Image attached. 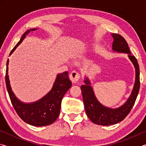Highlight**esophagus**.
Here are the masks:
<instances>
[{
	"instance_id": "1",
	"label": "esophagus",
	"mask_w": 146,
	"mask_h": 146,
	"mask_svg": "<svg viewBox=\"0 0 146 146\" xmlns=\"http://www.w3.org/2000/svg\"><path fill=\"white\" fill-rule=\"evenodd\" d=\"M80 78V73L76 71H73L70 75V78L73 83H76L79 80V78Z\"/></svg>"
}]
</instances>
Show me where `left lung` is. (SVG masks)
Listing matches in <instances>:
<instances>
[{"mask_svg": "<svg viewBox=\"0 0 146 146\" xmlns=\"http://www.w3.org/2000/svg\"><path fill=\"white\" fill-rule=\"evenodd\" d=\"M112 49L118 53L128 54V57L135 68V82L130 97L124 104L116 109L110 108L98 102L95 97L91 83L88 78L84 80L85 84L81 86V91L86 113L89 118L93 123L101 125H110L122 121L131 110L137 99L140 90V69L137 58L131 53L127 42L120 35L113 33Z\"/></svg>", "mask_w": 146, "mask_h": 146, "instance_id": "8db88e82", "label": "left lung"}]
</instances>
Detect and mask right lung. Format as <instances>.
Instances as JSON below:
<instances>
[{
  "label": "right lung",
  "mask_w": 146,
  "mask_h": 146,
  "mask_svg": "<svg viewBox=\"0 0 146 146\" xmlns=\"http://www.w3.org/2000/svg\"><path fill=\"white\" fill-rule=\"evenodd\" d=\"M35 30H36V28L28 29L24 33L21 40L11 50L10 55L23 42L27 35ZM8 64L9 60L7 61L5 78L6 88L12 105L19 117L25 122L34 126H45L53 123L60 114L64 95L72 85L69 78L68 73L65 71L58 74L51 90L41 99L33 103H24L16 97L11 90L8 76Z\"/></svg>",
  "instance_id": "right-lung-1"
}]
</instances>
